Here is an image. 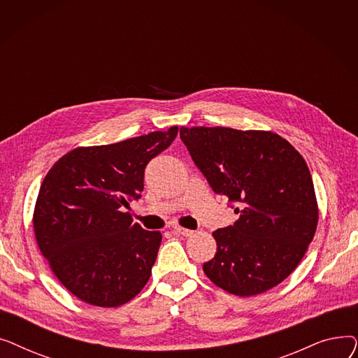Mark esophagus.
I'll list each match as a JSON object with an SVG mask.
<instances>
[{"mask_svg":"<svg viewBox=\"0 0 358 358\" xmlns=\"http://www.w3.org/2000/svg\"><path fill=\"white\" fill-rule=\"evenodd\" d=\"M173 232L177 234V235H182V236H192V235L194 234V231L185 229V228H181V227H176V228L173 229Z\"/></svg>","mask_w":358,"mask_h":358,"instance_id":"obj_1","label":"esophagus"}]
</instances>
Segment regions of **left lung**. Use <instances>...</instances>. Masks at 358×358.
Instances as JSON below:
<instances>
[{
  "mask_svg": "<svg viewBox=\"0 0 358 358\" xmlns=\"http://www.w3.org/2000/svg\"><path fill=\"white\" fill-rule=\"evenodd\" d=\"M180 136L213 192L239 204L232 227L213 232L217 251L203 271L236 296L275 287L302 261L317 227L303 157L266 130L200 126L181 127Z\"/></svg>",
  "mask_w": 358,
  "mask_h": 358,
  "instance_id": "obj_1",
  "label": "left lung"
}]
</instances>
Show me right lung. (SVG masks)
Here are the masks:
<instances>
[{
  "label": "right lung",
  "instance_id": "add662e5",
  "mask_svg": "<svg viewBox=\"0 0 358 358\" xmlns=\"http://www.w3.org/2000/svg\"><path fill=\"white\" fill-rule=\"evenodd\" d=\"M177 134L173 126L75 148L46 174L34 206V236L56 278L83 302L117 308L148 283L162 235L142 229L124 209L141 197L148 162Z\"/></svg>",
  "mask_w": 358,
  "mask_h": 358
}]
</instances>
